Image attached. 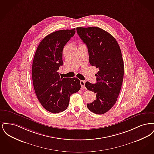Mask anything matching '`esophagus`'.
Returning a JSON list of instances; mask_svg holds the SVG:
<instances>
[{
    "mask_svg": "<svg viewBox=\"0 0 154 154\" xmlns=\"http://www.w3.org/2000/svg\"><path fill=\"white\" fill-rule=\"evenodd\" d=\"M85 81L81 80L80 81V84L81 86V88L84 89H85L86 88L85 87Z\"/></svg>",
    "mask_w": 154,
    "mask_h": 154,
    "instance_id": "obj_1",
    "label": "esophagus"
}]
</instances>
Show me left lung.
Segmentation results:
<instances>
[{"instance_id":"obj_1","label":"left lung","mask_w":154,"mask_h":154,"mask_svg":"<svg viewBox=\"0 0 154 154\" xmlns=\"http://www.w3.org/2000/svg\"><path fill=\"white\" fill-rule=\"evenodd\" d=\"M77 34L87 45L91 65L99 69L96 84L86 82L89 91L96 94V99L87 104L97 114L110 110L117 100L124 79V64L121 51L116 38L98 27L77 28Z\"/></svg>"}]
</instances>
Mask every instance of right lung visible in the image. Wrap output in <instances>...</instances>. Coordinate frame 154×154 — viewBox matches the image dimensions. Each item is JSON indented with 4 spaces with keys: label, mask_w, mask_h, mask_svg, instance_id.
Instances as JSON below:
<instances>
[{
    "label": "right lung",
    "mask_w": 154,
    "mask_h": 154,
    "mask_svg": "<svg viewBox=\"0 0 154 154\" xmlns=\"http://www.w3.org/2000/svg\"><path fill=\"white\" fill-rule=\"evenodd\" d=\"M75 33L74 28L49 34L38 44L34 56L32 69L34 89L42 106L52 113L66 110L70 95L80 89L77 78H63L58 72L63 65V48Z\"/></svg>",
    "instance_id": "1"
}]
</instances>
